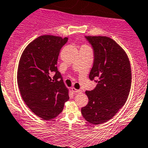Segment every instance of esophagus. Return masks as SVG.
Listing matches in <instances>:
<instances>
[{
    "instance_id": "1",
    "label": "esophagus",
    "mask_w": 148,
    "mask_h": 148,
    "mask_svg": "<svg viewBox=\"0 0 148 148\" xmlns=\"http://www.w3.org/2000/svg\"><path fill=\"white\" fill-rule=\"evenodd\" d=\"M71 90L74 93H82V90H77V89L74 88V87H72L71 88Z\"/></svg>"
}]
</instances>
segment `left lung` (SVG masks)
<instances>
[{
	"label": "left lung",
	"instance_id": "8db88e82",
	"mask_svg": "<svg viewBox=\"0 0 148 148\" xmlns=\"http://www.w3.org/2000/svg\"><path fill=\"white\" fill-rule=\"evenodd\" d=\"M85 38L94 53L89 77L97 84L92 90L85 92L89 102L81 112L86 121L97 125L111 119L125 104L131 88V66L125 51L111 38Z\"/></svg>",
	"mask_w": 148,
	"mask_h": 148
}]
</instances>
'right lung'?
<instances>
[{
	"label": "right lung",
	"instance_id": "add662e5",
	"mask_svg": "<svg viewBox=\"0 0 148 148\" xmlns=\"http://www.w3.org/2000/svg\"><path fill=\"white\" fill-rule=\"evenodd\" d=\"M67 41L68 38L40 36L27 45L18 63L17 83L21 97L29 108L44 120L59 115L69 99L56 66L60 51Z\"/></svg>",
	"mask_w": 148,
	"mask_h": 148
}]
</instances>
